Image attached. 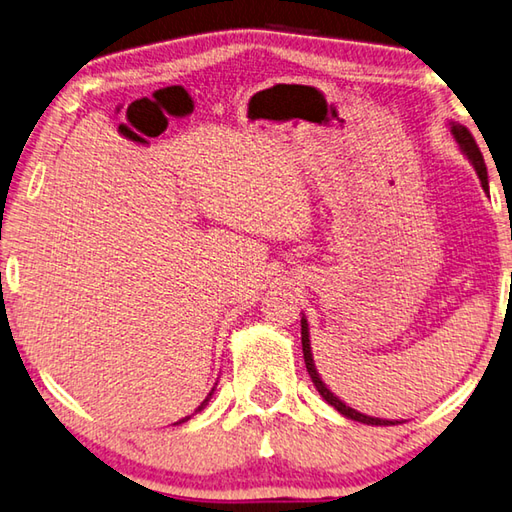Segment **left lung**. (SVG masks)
<instances>
[{
    "mask_svg": "<svg viewBox=\"0 0 512 512\" xmlns=\"http://www.w3.org/2000/svg\"><path fill=\"white\" fill-rule=\"evenodd\" d=\"M452 134H454V138H457V141H459L461 150L468 154V159L472 161V165H475V170H477V174H479L483 190H488L486 163H483V156H481V150H479V145H477V141H475V136H472L463 125H452ZM302 351H304L306 371H309L313 385L318 387V392H320V396L324 398V401L336 407V410H338L340 414H345L347 418H351V421H360V423H367V425H398V421H396V423H394V421H383V418L365 416V414H360V412H356V410H351V407H347L345 403H342L338 396H333V394L329 392L327 385H324L322 380H320L318 371H315L313 358H311V345H309V327H306V320H304V318H302Z\"/></svg>",
    "mask_w": 512,
    "mask_h": 512,
    "instance_id": "obj_1",
    "label": "left lung"
}]
</instances>
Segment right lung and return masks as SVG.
I'll use <instances>...</instances> for the list:
<instances>
[{
  "label": "right lung",
  "mask_w": 512,
  "mask_h": 512,
  "mask_svg": "<svg viewBox=\"0 0 512 512\" xmlns=\"http://www.w3.org/2000/svg\"><path fill=\"white\" fill-rule=\"evenodd\" d=\"M210 396H212V392H210ZM210 396H208V398H210ZM208 398H206V401H203V403H201V405L197 407V412H201V410H203V405H206V403H208ZM188 418H190V416H185V418H181V421H179V423H185V421H188Z\"/></svg>",
  "instance_id": "obj_1"
}]
</instances>
